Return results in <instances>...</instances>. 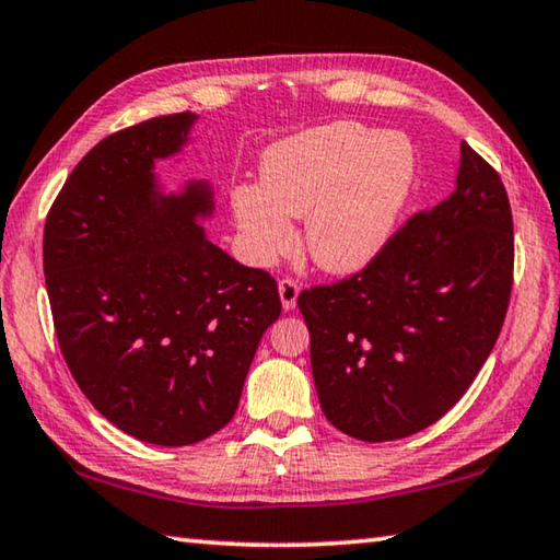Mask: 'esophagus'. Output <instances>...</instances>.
I'll return each instance as SVG.
<instances>
[{
    "instance_id": "34e87169",
    "label": "esophagus",
    "mask_w": 560,
    "mask_h": 560,
    "mask_svg": "<svg viewBox=\"0 0 560 560\" xmlns=\"http://www.w3.org/2000/svg\"><path fill=\"white\" fill-rule=\"evenodd\" d=\"M301 287L293 279H281L279 281V296H281V306L283 311H293L296 308V299H299Z\"/></svg>"
}]
</instances>
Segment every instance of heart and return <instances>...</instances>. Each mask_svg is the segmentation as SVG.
I'll use <instances>...</instances> for the list:
<instances>
[{"instance_id": "heart-1", "label": "heart", "mask_w": 560, "mask_h": 560, "mask_svg": "<svg viewBox=\"0 0 560 560\" xmlns=\"http://www.w3.org/2000/svg\"><path fill=\"white\" fill-rule=\"evenodd\" d=\"M415 155L397 132L338 120L271 145L259 185L232 189L230 205L252 261L287 254L303 220V249L326 273H355L375 261L410 195Z\"/></svg>"}]
</instances>
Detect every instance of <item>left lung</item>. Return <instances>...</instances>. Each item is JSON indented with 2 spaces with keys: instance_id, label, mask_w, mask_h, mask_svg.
Masks as SVG:
<instances>
[{
  "instance_id": "left-lung-1",
  "label": "left lung",
  "mask_w": 560,
  "mask_h": 560,
  "mask_svg": "<svg viewBox=\"0 0 560 560\" xmlns=\"http://www.w3.org/2000/svg\"><path fill=\"white\" fill-rule=\"evenodd\" d=\"M452 195L417 212L363 271L301 291L320 410L390 442L457 405L494 348L514 281L504 183L462 143Z\"/></svg>"
}]
</instances>
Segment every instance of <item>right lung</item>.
<instances>
[{
	"label": "right lung",
	"instance_id": "add662e5",
	"mask_svg": "<svg viewBox=\"0 0 560 560\" xmlns=\"http://www.w3.org/2000/svg\"><path fill=\"white\" fill-rule=\"evenodd\" d=\"M195 113L113 132L73 167L44 226V277L66 365L130 438L183 447L232 420L259 340L281 314L267 271L205 236L207 179L158 185Z\"/></svg>",
	"mask_w": 560,
	"mask_h": 560
}]
</instances>
